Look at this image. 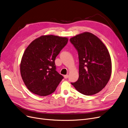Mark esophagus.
Wrapping results in <instances>:
<instances>
[{"mask_svg":"<svg viewBox=\"0 0 128 128\" xmlns=\"http://www.w3.org/2000/svg\"><path fill=\"white\" fill-rule=\"evenodd\" d=\"M64 78H65V79H66V78H68V75H64Z\"/></svg>","mask_w":128,"mask_h":128,"instance_id":"34e87169","label":"esophagus"}]
</instances>
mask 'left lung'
I'll list each match as a JSON object with an SVG mask.
<instances>
[{
    "label": "left lung",
    "instance_id": "1",
    "mask_svg": "<svg viewBox=\"0 0 128 128\" xmlns=\"http://www.w3.org/2000/svg\"><path fill=\"white\" fill-rule=\"evenodd\" d=\"M70 42L78 51L79 61V78L71 84L84 95L95 94L104 88L110 78V53L101 40L89 32L72 37Z\"/></svg>",
    "mask_w": 128,
    "mask_h": 128
}]
</instances>
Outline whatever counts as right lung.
Wrapping results in <instances>:
<instances>
[{
  "label": "right lung",
  "mask_w": 128,
  "mask_h": 128,
  "mask_svg": "<svg viewBox=\"0 0 128 128\" xmlns=\"http://www.w3.org/2000/svg\"><path fill=\"white\" fill-rule=\"evenodd\" d=\"M68 40L66 37L43 35L27 47L21 59L20 72L30 92L46 96L55 91L63 77L56 72L54 60Z\"/></svg>",
  "instance_id": "right-lung-1"
}]
</instances>
